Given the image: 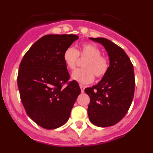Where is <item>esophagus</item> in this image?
Returning <instances> with one entry per match:
<instances>
[{
	"instance_id": "34e87169",
	"label": "esophagus",
	"mask_w": 153,
	"mask_h": 153,
	"mask_svg": "<svg viewBox=\"0 0 153 153\" xmlns=\"http://www.w3.org/2000/svg\"><path fill=\"white\" fill-rule=\"evenodd\" d=\"M79 87H80V89H81V92H82V93H83V92H84V90H85V86H83V85H79Z\"/></svg>"
}]
</instances>
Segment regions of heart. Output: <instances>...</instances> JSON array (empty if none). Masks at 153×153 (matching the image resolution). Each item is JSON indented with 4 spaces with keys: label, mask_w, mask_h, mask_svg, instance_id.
<instances>
[{
    "label": "heart",
    "mask_w": 153,
    "mask_h": 153,
    "mask_svg": "<svg viewBox=\"0 0 153 153\" xmlns=\"http://www.w3.org/2000/svg\"><path fill=\"white\" fill-rule=\"evenodd\" d=\"M79 56L86 58L83 64L84 69L75 70L72 79L80 84H88L94 80V75L98 79L106 76L109 68L107 57L101 54V50L95 44H83L76 50L73 47H67L63 54V59L69 70H74L77 65Z\"/></svg>",
    "instance_id": "heart-1"
}]
</instances>
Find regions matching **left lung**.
Wrapping results in <instances>:
<instances>
[{"label":"left lung","instance_id":"obj_1","mask_svg":"<svg viewBox=\"0 0 153 153\" xmlns=\"http://www.w3.org/2000/svg\"><path fill=\"white\" fill-rule=\"evenodd\" d=\"M102 44L109 57L107 74L96 86L85 89L90 97L87 109L90 122L97 126L117 124L129 110L134 97L133 65L125 51L106 38H90Z\"/></svg>","mask_w":153,"mask_h":153}]
</instances>
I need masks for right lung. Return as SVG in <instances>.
I'll use <instances>...</instances> for the list:
<instances>
[{
  "mask_svg": "<svg viewBox=\"0 0 153 153\" xmlns=\"http://www.w3.org/2000/svg\"><path fill=\"white\" fill-rule=\"evenodd\" d=\"M79 38L47 34L32 45L19 67L17 86L27 114L37 125L56 129L67 123L81 90L70 76L63 52Z\"/></svg>",
  "mask_w": 153,
  "mask_h": 153,
  "instance_id": "add662e5",
  "label": "right lung"
}]
</instances>
